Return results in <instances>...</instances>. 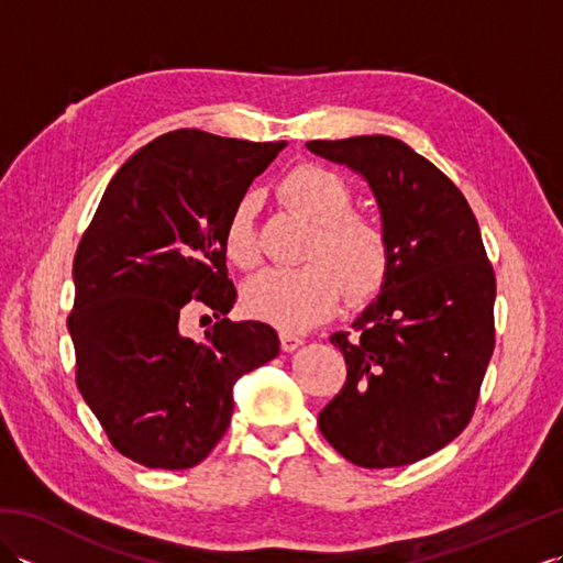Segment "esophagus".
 Instances as JSON below:
<instances>
[{
  "label": "esophagus",
  "mask_w": 563,
  "mask_h": 563,
  "mask_svg": "<svg viewBox=\"0 0 563 563\" xmlns=\"http://www.w3.org/2000/svg\"><path fill=\"white\" fill-rule=\"evenodd\" d=\"M278 339H280V349H283L285 353H290V351L300 349V345H302V339L295 336V333H290V331H280Z\"/></svg>",
  "instance_id": "1"
}]
</instances>
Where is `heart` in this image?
Masks as SVG:
<instances>
[{"label": "heart", "instance_id": "obj_1", "mask_svg": "<svg viewBox=\"0 0 563 563\" xmlns=\"http://www.w3.org/2000/svg\"><path fill=\"white\" fill-rule=\"evenodd\" d=\"M278 200L312 234L295 271H263L242 290L244 309L256 319L288 331L312 329L336 314L343 297L365 307L385 290L391 273V239L377 220L351 212L355 194L336 172L319 164H297L275 188ZM224 256L251 271L261 263L256 200L242 198L224 224Z\"/></svg>", "mask_w": 563, "mask_h": 563}]
</instances>
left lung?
<instances>
[{
    "mask_svg": "<svg viewBox=\"0 0 563 563\" xmlns=\"http://www.w3.org/2000/svg\"><path fill=\"white\" fill-rule=\"evenodd\" d=\"M373 186L391 239V273L355 336L331 343L343 389L319 411L331 448L365 470L413 464L470 426L496 345V275L462 190L401 140H312Z\"/></svg>",
    "mask_w": 563,
    "mask_h": 563,
    "instance_id": "8db88e82",
    "label": "left lung"
}]
</instances>
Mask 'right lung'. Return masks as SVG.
<instances>
[{
    "label": "right lung",
    "mask_w": 563,
    "mask_h": 563,
    "mask_svg": "<svg viewBox=\"0 0 563 563\" xmlns=\"http://www.w3.org/2000/svg\"><path fill=\"white\" fill-rule=\"evenodd\" d=\"M288 142H246L184 128L152 140L111 178L75 254L67 329L75 379L111 445L152 470H188L232 418V387L273 361L261 321L181 331L186 309L234 305L224 224Z\"/></svg>",
    "instance_id": "add662e5"
}]
</instances>
